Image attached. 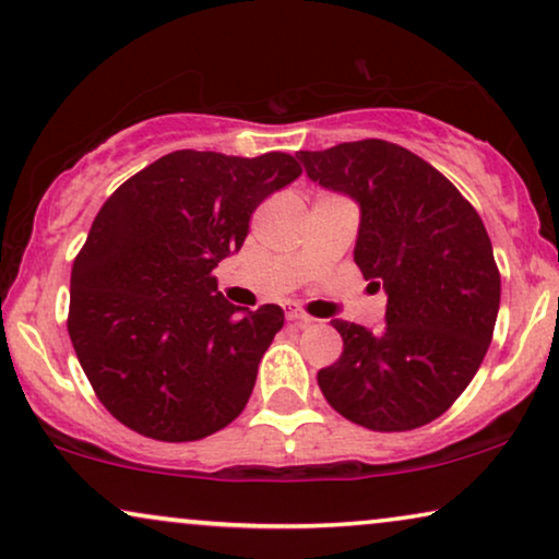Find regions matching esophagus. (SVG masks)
Segmentation results:
<instances>
[{
	"instance_id": "obj_1",
	"label": "esophagus",
	"mask_w": 559,
	"mask_h": 559,
	"mask_svg": "<svg viewBox=\"0 0 559 559\" xmlns=\"http://www.w3.org/2000/svg\"><path fill=\"white\" fill-rule=\"evenodd\" d=\"M287 320H289V323H295V325H308L310 323V316H308V312H302L300 308H289L287 310Z\"/></svg>"
}]
</instances>
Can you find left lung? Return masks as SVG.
I'll return each mask as SVG.
<instances>
[{"label":"left lung","instance_id":"left-lung-1","mask_svg":"<svg viewBox=\"0 0 559 559\" xmlns=\"http://www.w3.org/2000/svg\"><path fill=\"white\" fill-rule=\"evenodd\" d=\"M297 157L310 180L361 205L354 262L389 295L381 331L333 320L343 354L318 371L320 392L369 430H417L453 407L493 338L501 274L484 221L445 175L394 142Z\"/></svg>","mask_w":559,"mask_h":559}]
</instances>
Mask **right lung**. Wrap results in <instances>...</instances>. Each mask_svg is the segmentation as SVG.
Masks as SVG:
<instances>
[{
	"label": "right lung",
	"instance_id": "right-lung-1",
	"mask_svg": "<svg viewBox=\"0 0 559 559\" xmlns=\"http://www.w3.org/2000/svg\"><path fill=\"white\" fill-rule=\"evenodd\" d=\"M300 173L287 152L178 150L96 213L71 270L68 335L98 402L129 430L190 442L247 407L285 312L239 316L213 266L241 249L257 205Z\"/></svg>",
	"mask_w": 559,
	"mask_h": 559
}]
</instances>
